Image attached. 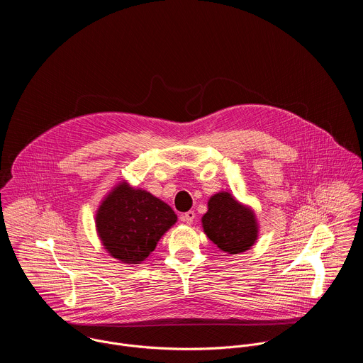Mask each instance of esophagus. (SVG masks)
Listing matches in <instances>:
<instances>
[{"instance_id":"obj_1","label":"esophagus","mask_w":363,"mask_h":363,"mask_svg":"<svg viewBox=\"0 0 363 363\" xmlns=\"http://www.w3.org/2000/svg\"><path fill=\"white\" fill-rule=\"evenodd\" d=\"M194 218H196V212H194V211H187V212L182 213V216H180L182 222H184V223H187V225L193 223Z\"/></svg>"}]
</instances>
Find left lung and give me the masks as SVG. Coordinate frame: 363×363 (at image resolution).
<instances>
[{
    "instance_id": "obj_1",
    "label": "left lung",
    "mask_w": 363,
    "mask_h": 363,
    "mask_svg": "<svg viewBox=\"0 0 363 363\" xmlns=\"http://www.w3.org/2000/svg\"><path fill=\"white\" fill-rule=\"evenodd\" d=\"M203 228L209 240L229 255L249 250L259 232L255 212L225 191L209 199L207 213L203 216Z\"/></svg>"
}]
</instances>
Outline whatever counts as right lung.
Wrapping results in <instances>:
<instances>
[{"instance_id": "add662e5", "label": "right lung", "mask_w": 363, "mask_h": 363, "mask_svg": "<svg viewBox=\"0 0 363 363\" xmlns=\"http://www.w3.org/2000/svg\"><path fill=\"white\" fill-rule=\"evenodd\" d=\"M176 220L174 211L167 204L127 183L114 187L96 213V228L104 249L127 264H140L147 259Z\"/></svg>"}]
</instances>
